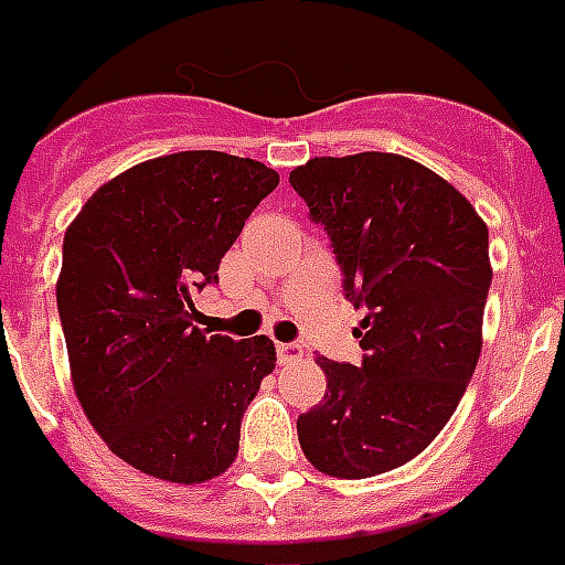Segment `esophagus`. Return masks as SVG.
<instances>
[{
    "instance_id": "1",
    "label": "esophagus",
    "mask_w": 565,
    "mask_h": 565,
    "mask_svg": "<svg viewBox=\"0 0 565 565\" xmlns=\"http://www.w3.org/2000/svg\"><path fill=\"white\" fill-rule=\"evenodd\" d=\"M275 350H278V361H281V364H296V361L305 359L301 343H278Z\"/></svg>"
}]
</instances>
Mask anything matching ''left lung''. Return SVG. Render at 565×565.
Listing matches in <instances>:
<instances>
[{"label": "left lung", "mask_w": 565, "mask_h": 565, "mask_svg": "<svg viewBox=\"0 0 565 565\" xmlns=\"http://www.w3.org/2000/svg\"><path fill=\"white\" fill-rule=\"evenodd\" d=\"M331 239L364 320V359L320 355L329 391L296 420L317 471L364 480L406 465L445 429L483 350L489 227L436 171L397 153L313 157L290 171Z\"/></svg>", "instance_id": "left-lung-1"}]
</instances>
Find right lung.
<instances>
[{
    "instance_id": "add662e5",
    "label": "right lung",
    "mask_w": 565,
    "mask_h": 565,
    "mask_svg": "<svg viewBox=\"0 0 565 565\" xmlns=\"http://www.w3.org/2000/svg\"><path fill=\"white\" fill-rule=\"evenodd\" d=\"M278 171L218 150L127 168L73 218L55 284L79 406L115 456L168 483H204L239 450V424L275 370L266 334H206L192 296Z\"/></svg>"
}]
</instances>
